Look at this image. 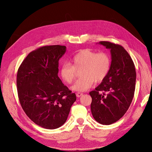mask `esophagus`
Instances as JSON below:
<instances>
[{
	"label": "esophagus",
	"mask_w": 152,
	"mask_h": 152,
	"mask_svg": "<svg viewBox=\"0 0 152 152\" xmlns=\"http://www.w3.org/2000/svg\"><path fill=\"white\" fill-rule=\"evenodd\" d=\"M76 96H77V97H81L82 95H83V94L81 93V92H77V93L76 94Z\"/></svg>",
	"instance_id": "1"
}]
</instances>
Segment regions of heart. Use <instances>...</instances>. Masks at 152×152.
Returning <instances> with one entry per match:
<instances>
[{
    "instance_id": "1",
    "label": "heart",
    "mask_w": 152,
    "mask_h": 152,
    "mask_svg": "<svg viewBox=\"0 0 152 152\" xmlns=\"http://www.w3.org/2000/svg\"><path fill=\"white\" fill-rule=\"evenodd\" d=\"M111 67V58L108 53H97L86 49L76 53L71 60V65L63 64L60 69V75L67 84L73 83L76 71H80L81 77L72 86L75 91L83 92L90 89L94 83H100L107 77Z\"/></svg>"
}]
</instances>
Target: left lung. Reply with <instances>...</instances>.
<instances>
[{
  "instance_id": "8db88e82",
  "label": "left lung",
  "mask_w": 152,
  "mask_h": 152,
  "mask_svg": "<svg viewBox=\"0 0 152 152\" xmlns=\"http://www.w3.org/2000/svg\"><path fill=\"white\" fill-rule=\"evenodd\" d=\"M99 44L110 50L111 63L107 77L89 92L92 97L91 109L95 121L109 125L122 118L130 107L136 72L131 56L123 47L108 41H100Z\"/></svg>"
}]
</instances>
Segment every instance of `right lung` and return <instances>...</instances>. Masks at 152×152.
Returning a JSON list of instances; mask_svg holds the SVG:
<instances>
[{"label": "right lung", "mask_w": 152, "mask_h": 152, "mask_svg": "<svg viewBox=\"0 0 152 152\" xmlns=\"http://www.w3.org/2000/svg\"><path fill=\"white\" fill-rule=\"evenodd\" d=\"M64 45H47L30 52L20 66L17 78L18 98L26 115L38 126L57 129L65 123L76 100L58 76Z\"/></svg>", "instance_id": "obj_1"}]
</instances>
